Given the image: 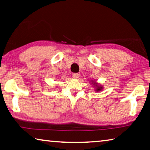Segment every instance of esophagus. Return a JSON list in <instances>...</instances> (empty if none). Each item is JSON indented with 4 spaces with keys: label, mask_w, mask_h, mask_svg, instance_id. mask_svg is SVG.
Instances as JSON below:
<instances>
[{
    "label": "esophagus",
    "mask_w": 150,
    "mask_h": 150,
    "mask_svg": "<svg viewBox=\"0 0 150 150\" xmlns=\"http://www.w3.org/2000/svg\"><path fill=\"white\" fill-rule=\"evenodd\" d=\"M80 75V74L79 73H74L72 74V76L74 78V79H78V78H79Z\"/></svg>",
    "instance_id": "obj_1"
}]
</instances>
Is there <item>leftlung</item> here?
Segmentation results:
<instances>
[{
	"label": "left lung",
	"mask_w": 150,
	"mask_h": 150,
	"mask_svg": "<svg viewBox=\"0 0 150 150\" xmlns=\"http://www.w3.org/2000/svg\"><path fill=\"white\" fill-rule=\"evenodd\" d=\"M91 84H92V86L94 87V90H95L96 91H101L103 90V86H102L100 83L97 82V81L92 80L91 81Z\"/></svg>",
	"instance_id": "1"
}]
</instances>
